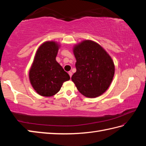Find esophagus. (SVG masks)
I'll return each instance as SVG.
<instances>
[{
    "label": "esophagus",
    "instance_id": "34e87169",
    "mask_svg": "<svg viewBox=\"0 0 146 146\" xmlns=\"http://www.w3.org/2000/svg\"><path fill=\"white\" fill-rule=\"evenodd\" d=\"M68 74H69L70 78H71V76H72V75H73L72 72H71V71H69V72H68Z\"/></svg>",
    "mask_w": 146,
    "mask_h": 146
}]
</instances>
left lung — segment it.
Returning <instances> with one entry per match:
<instances>
[{"label": "left lung", "instance_id": "1", "mask_svg": "<svg viewBox=\"0 0 146 146\" xmlns=\"http://www.w3.org/2000/svg\"><path fill=\"white\" fill-rule=\"evenodd\" d=\"M76 71L71 77L78 90L86 97L95 98L103 94L112 81L113 62L97 43L83 41L73 49Z\"/></svg>", "mask_w": 146, "mask_h": 146}]
</instances>
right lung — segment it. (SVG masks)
I'll return each mask as SVG.
<instances>
[{"mask_svg":"<svg viewBox=\"0 0 146 146\" xmlns=\"http://www.w3.org/2000/svg\"><path fill=\"white\" fill-rule=\"evenodd\" d=\"M58 46L47 41L40 46L29 71V80L34 89L44 97L58 93L64 82L70 79L69 75L56 61Z\"/></svg>","mask_w":146,"mask_h":146,"instance_id":"1","label":"right lung"}]
</instances>
